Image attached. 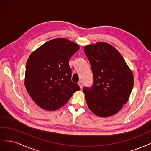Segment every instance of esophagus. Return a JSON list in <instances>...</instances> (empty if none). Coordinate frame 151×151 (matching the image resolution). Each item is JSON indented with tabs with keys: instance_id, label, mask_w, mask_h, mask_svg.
<instances>
[{
	"instance_id": "1",
	"label": "esophagus",
	"mask_w": 151,
	"mask_h": 151,
	"mask_svg": "<svg viewBox=\"0 0 151 151\" xmlns=\"http://www.w3.org/2000/svg\"><path fill=\"white\" fill-rule=\"evenodd\" d=\"M78 85H79V86H80V88L82 89V88H83V83H82L81 81H80V82L78 83Z\"/></svg>"
}]
</instances>
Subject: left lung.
<instances>
[{"label": "left lung", "instance_id": "1", "mask_svg": "<svg viewBox=\"0 0 151 151\" xmlns=\"http://www.w3.org/2000/svg\"><path fill=\"white\" fill-rule=\"evenodd\" d=\"M91 66L93 84L83 91L89 109L100 117L116 114L127 103L134 86L132 71L120 53L109 43L85 46Z\"/></svg>", "mask_w": 151, "mask_h": 151}]
</instances>
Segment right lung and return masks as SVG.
<instances>
[{"label":"right lung","mask_w":151,"mask_h":151,"mask_svg":"<svg viewBox=\"0 0 151 151\" xmlns=\"http://www.w3.org/2000/svg\"><path fill=\"white\" fill-rule=\"evenodd\" d=\"M77 44L65 38L46 42L31 53L27 61L25 87L33 101L44 110L65 105L79 85L71 81V57L79 50Z\"/></svg>","instance_id":"1"}]
</instances>
